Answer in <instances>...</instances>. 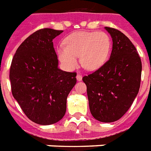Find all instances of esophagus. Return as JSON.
Returning a JSON list of instances; mask_svg holds the SVG:
<instances>
[{
    "instance_id": "1",
    "label": "esophagus",
    "mask_w": 151,
    "mask_h": 151,
    "mask_svg": "<svg viewBox=\"0 0 151 151\" xmlns=\"http://www.w3.org/2000/svg\"><path fill=\"white\" fill-rule=\"evenodd\" d=\"M77 79H78V81L82 80V76H81V73H78V75H77Z\"/></svg>"
}]
</instances>
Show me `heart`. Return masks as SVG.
<instances>
[{
    "label": "heart",
    "mask_w": 151,
    "mask_h": 151,
    "mask_svg": "<svg viewBox=\"0 0 151 151\" xmlns=\"http://www.w3.org/2000/svg\"><path fill=\"white\" fill-rule=\"evenodd\" d=\"M110 40L104 32H75L64 40L58 48L59 59L70 70L81 65L88 70H95L106 61L110 50Z\"/></svg>",
    "instance_id": "heart-1"
}]
</instances>
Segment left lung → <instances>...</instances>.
<instances>
[{
	"label": "left lung",
	"mask_w": 151,
	"mask_h": 151,
	"mask_svg": "<svg viewBox=\"0 0 151 151\" xmlns=\"http://www.w3.org/2000/svg\"><path fill=\"white\" fill-rule=\"evenodd\" d=\"M113 40L110 59L82 80L87 86L91 114L113 122L128 111L140 87L142 63L136 47L123 33L106 27Z\"/></svg>",
	"instance_id": "obj_1"
}]
</instances>
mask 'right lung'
Segmentation results:
<instances>
[{
    "label": "right lung",
    "mask_w": 151,
    "mask_h": 151,
    "mask_svg": "<svg viewBox=\"0 0 151 151\" xmlns=\"http://www.w3.org/2000/svg\"><path fill=\"white\" fill-rule=\"evenodd\" d=\"M63 33L44 28L29 35L13 56L9 78L14 98L32 122L48 125L63 117L76 72L58 68L52 40Z\"/></svg>",
    "instance_id": "1"
}]
</instances>
